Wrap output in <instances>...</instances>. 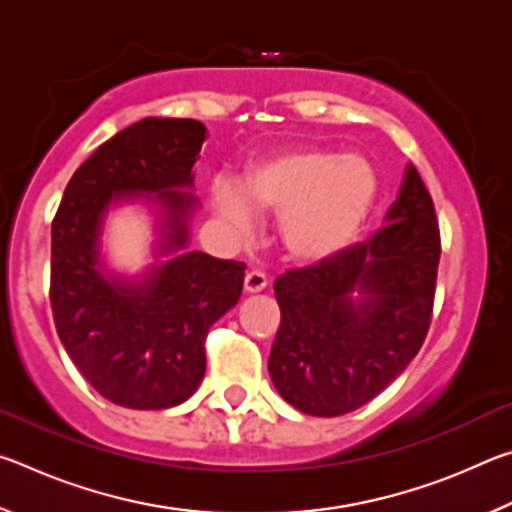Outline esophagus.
Instances as JSON below:
<instances>
[{
	"label": "esophagus",
	"mask_w": 512,
	"mask_h": 512,
	"mask_svg": "<svg viewBox=\"0 0 512 512\" xmlns=\"http://www.w3.org/2000/svg\"><path fill=\"white\" fill-rule=\"evenodd\" d=\"M266 289V275L259 271H250L244 277V291L246 293H259Z\"/></svg>",
	"instance_id": "esophagus-1"
}]
</instances>
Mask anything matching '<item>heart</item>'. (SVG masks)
I'll return each mask as SVG.
<instances>
[{
  "label": "heart",
  "mask_w": 512,
  "mask_h": 512,
  "mask_svg": "<svg viewBox=\"0 0 512 512\" xmlns=\"http://www.w3.org/2000/svg\"><path fill=\"white\" fill-rule=\"evenodd\" d=\"M377 189V173L361 155L302 146L250 162L237 189L214 180L210 205L239 241L255 232L253 212L280 216L284 250L300 262H325L359 235Z\"/></svg>",
  "instance_id": "b5f03b06"
}]
</instances>
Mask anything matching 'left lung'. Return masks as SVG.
I'll return each instance as SVG.
<instances>
[{"mask_svg": "<svg viewBox=\"0 0 512 512\" xmlns=\"http://www.w3.org/2000/svg\"><path fill=\"white\" fill-rule=\"evenodd\" d=\"M440 259L433 201L409 164L386 225L273 284L282 323L268 375L293 409H359L402 375L429 332Z\"/></svg>", "mask_w": 512, "mask_h": 512, "instance_id": "8db88e82", "label": "left lung"}]
</instances>
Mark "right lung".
<instances>
[{"label":"right lung","instance_id":"obj_1","mask_svg":"<svg viewBox=\"0 0 512 512\" xmlns=\"http://www.w3.org/2000/svg\"><path fill=\"white\" fill-rule=\"evenodd\" d=\"M207 128L146 117L101 144L65 189L51 223V311L81 375L126 409H171L205 375V336L244 289V262L189 250L194 164ZM154 207L156 262L112 272L102 225L112 206Z\"/></svg>","mask_w":512,"mask_h":512}]
</instances>
